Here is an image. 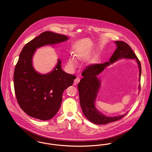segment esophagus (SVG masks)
Listing matches in <instances>:
<instances>
[{"label": "esophagus", "mask_w": 152, "mask_h": 152, "mask_svg": "<svg viewBox=\"0 0 152 152\" xmlns=\"http://www.w3.org/2000/svg\"><path fill=\"white\" fill-rule=\"evenodd\" d=\"M80 81V78L79 77H77L75 79H74V83L75 85L78 83Z\"/></svg>", "instance_id": "1"}]
</instances>
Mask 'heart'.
<instances>
[{"label":"heart","mask_w":152,"mask_h":152,"mask_svg":"<svg viewBox=\"0 0 152 152\" xmlns=\"http://www.w3.org/2000/svg\"><path fill=\"white\" fill-rule=\"evenodd\" d=\"M69 62H70V64H73V59H70V60H69Z\"/></svg>","instance_id":"heart-1"}]
</instances>
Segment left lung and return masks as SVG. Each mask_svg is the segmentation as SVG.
Wrapping results in <instances>:
<instances>
[{"label":"left lung","mask_w":152,"mask_h":152,"mask_svg":"<svg viewBox=\"0 0 152 152\" xmlns=\"http://www.w3.org/2000/svg\"><path fill=\"white\" fill-rule=\"evenodd\" d=\"M117 48L110 59V62L103 64H95L87 66L82 72L83 78L78 85L79 101L82 110L86 118L95 124H106L119 120L124 117L126 114L114 117H108L98 111L95 106V101L100 87V81L97 75L102 73L107 66L121 58L136 59L139 67V80L141 74V64L131 46L121 41H116ZM140 84L139 88L140 90Z\"/></svg>","instance_id":"left-lung-1"}]
</instances>
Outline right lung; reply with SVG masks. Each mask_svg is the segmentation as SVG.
<instances>
[{
	"label": "right lung",
	"mask_w": 152,
	"mask_h": 152,
	"mask_svg": "<svg viewBox=\"0 0 152 152\" xmlns=\"http://www.w3.org/2000/svg\"><path fill=\"white\" fill-rule=\"evenodd\" d=\"M67 40L65 35L45 31L28 42L20 53L13 74L15 93L20 108L31 117L41 120L53 118L61 105L64 90L76 78L62 70L59 59L50 73H37L32 65L33 54L37 48Z\"/></svg>",
	"instance_id": "obj_1"
}]
</instances>
